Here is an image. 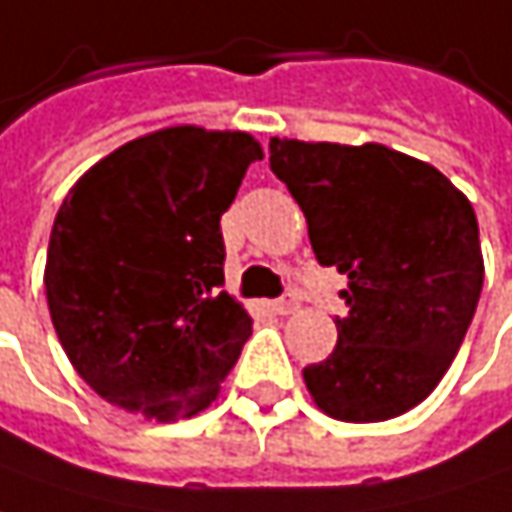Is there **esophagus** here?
Here are the masks:
<instances>
[{"label":"esophagus","instance_id":"esophagus-1","mask_svg":"<svg viewBox=\"0 0 512 512\" xmlns=\"http://www.w3.org/2000/svg\"><path fill=\"white\" fill-rule=\"evenodd\" d=\"M298 295L295 292H283L278 300H272L269 306H272V312H278V315H292L295 309H298Z\"/></svg>","mask_w":512,"mask_h":512}]
</instances>
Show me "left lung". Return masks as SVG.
<instances>
[{
    "label": "left lung",
    "instance_id": "left-lung-1",
    "mask_svg": "<svg viewBox=\"0 0 512 512\" xmlns=\"http://www.w3.org/2000/svg\"><path fill=\"white\" fill-rule=\"evenodd\" d=\"M269 166L321 266L346 275L338 344L303 381L326 415L369 424L421 404L476 315L484 263L470 200L387 145L272 140Z\"/></svg>",
    "mask_w": 512,
    "mask_h": 512
}]
</instances>
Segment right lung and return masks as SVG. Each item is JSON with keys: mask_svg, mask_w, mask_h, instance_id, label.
Segmentation results:
<instances>
[{"mask_svg": "<svg viewBox=\"0 0 512 512\" xmlns=\"http://www.w3.org/2000/svg\"><path fill=\"white\" fill-rule=\"evenodd\" d=\"M255 160L243 131L177 125L117 148L62 200L45 266L51 321L105 401L177 421L217 398L252 335L220 292V217Z\"/></svg>", "mask_w": 512, "mask_h": 512, "instance_id": "right-lung-1", "label": "right lung"}]
</instances>
